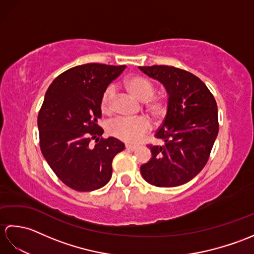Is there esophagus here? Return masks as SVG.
I'll return each instance as SVG.
<instances>
[{
    "mask_svg": "<svg viewBox=\"0 0 254 254\" xmlns=\"http://www.w3.org/2000/svg\"><path fill=\"white\" fill-rule=\"evenodd\" d=\"M126 148L127 150H132V152H134V150H136L138 147L135 146V145H126Z\"/></svg>",
    "mask_w": 254,
    "mask_h": 254,
    "instance_id": "obj_1",
    "label": "esophagus"
}]
</instances>
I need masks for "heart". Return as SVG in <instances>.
<instances>
[{"label":"heart","mask_w":254,"mask_h":254,"mask_svg":"<svg viewBox=\"0 0 254 254\" xmlns=\"http://www.w3.org/2000/svg\"><path fill=\"white\" fill-rule=\"evenodd\" d=\"M126 88L136 99L144 101V108L153 119H160L166 112V104L163 99L153 97L156 93V86L149 78L134 75L126 80ZM115 90L108 87L101 96L100 108L104 113L112 112V100ZM149 128V122L146 118L136 119L119 118L107 124V132L110 136L126 143H136L141 139Z\"/></svg>","instance_id":"1"}]
</instances>
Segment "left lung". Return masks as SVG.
<instances>
[{
  "instance_id": "1",
  "label": "left lung",
  "mask_w": 254,
  "mask_h": 254,
  "mask_svg": "<svg viewBox=\"0 0 254 254\" xmlns=\"http://www.w3.org/2000/svg\"><path fill=\"white\" fill-rule=\"evenodd\" d=\"M138 68L163 84L168 95L166 117L155 134L163 145H149L152 158L141 166V174L155 187L182 186L207 163L218 134L216 101L206 85L185 69L168 65Z\"/></svg>"
}]
</instances>
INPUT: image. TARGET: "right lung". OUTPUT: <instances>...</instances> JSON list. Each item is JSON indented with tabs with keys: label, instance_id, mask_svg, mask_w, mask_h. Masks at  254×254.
Here are the masks:
<instances>
[{
	"label": "right lung",
	"instance_id": "obj_1",
	"mask_svg": "<svg viewBox=\"0 0 254 254\" xmlns=\"http://www.w3.org/2000/svg\"><path fill=\"white\" fill-rule=\"evenodd\" d=\"M126 65L88 63L67 69L48 88L38 115L40 148L47 163L64 185L79 192L106 186L112 160L124 149L115 137L100 138L104 130L100 100ZM96 138L94 148L89 145Z\"/></svg>",
	"mask_w": 254,
	"mask_h": 254
}]
</instances>
